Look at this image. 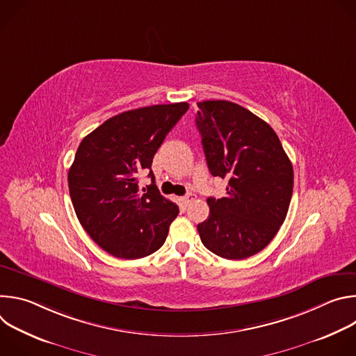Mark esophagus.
I'll list each match as a JSON object with an SVG mask.
<instances>
[{"instance_id":"esophagus-1","label":"esophagus","mask_w":356,"mask_h":356,"mask_svg":"<svg viewBox=\"0 0 356 356\" xmlns=\"http://www.w3.org/2000/svg\"><path fill=\"white\" fill-rule=\"evenodd\" d=\"M194 198H195V197H194V194L188 193V194H186L184 197H181V198H180V201H181V204H183V206H188L190 202H191Z\"/></svg>"}]
</instances>
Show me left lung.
Returning a JSON list of instances; mask_svg holds the SVG:
<instances>
[{
  "instance_id": "obj_1",
  "label": "left lung",
  "mask_w": 356,
  "mask_h": 356,
  "mask_svg": "<svg viewBox=\"0 0 356 356\" xmlns=\"http://www.w3.org/2000/svg\"><path fill=\"white\" fill-rule=\"evenodd\" d=\"M195 125L209 170L228 181L209 197L210 216L197 225L201 242L224 259L261 252L283 224L293 194V166L272 127L224 99L197 103Z\"/></svg>"
}]
</instances>
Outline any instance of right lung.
<instances>
[{"label": "right lung", "mask_w": 356, "mask_h": 356, "mask_svg": "<svg viewBox=\"0 0 356 356\" xmlns=\"http://www.w3.org/2000/svg\"><path fill=\"white\" fill-rule=\"evenodd\" d=\"M187 103L121 113L88 134L76 152L67 181L76 216L91 239L110 255L138 259L166 241L179 207L154 183L152 161ZM149 170L152 184L138 191L137 173Z\"/></svg>", "instance_id": "1"}]
</instances>
